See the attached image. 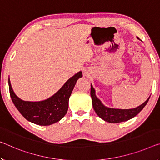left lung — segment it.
Instances as JSON below:
<instances>
[{"mask_svg":"<svg viewBox=\"0 0 160 160\" xmlns=\"http://www.w3.org/2000/svg\"><path fill=\"white\" fill-rule=\"evenodd\" d=\"M90 95L92 98V102L94 110L97 115L105 120L110 123H118L121 122L128 121L130 119L133 118L140 112L147 105L149 101V99L145 102L142 104L135 108L132 109H115L108 108L103 105L102 102L99 100L95 95V90L94 89L92 85H91Z\"/></svg>","mask_w":160,"mask_h":160,"instance_id":"obj_1","label":"left lung"}]
</instances>
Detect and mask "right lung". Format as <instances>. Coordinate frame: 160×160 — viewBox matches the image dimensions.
Wrapping results in <instances>:
<instances>
[{"label": "right lung", "instance_id": "obj_1", "mask_svg": "<svg viewBox=\"0 0 160 160\" xmlns=\"http://www.w3.org/2000/svg\"><path fill=\"white\" fill-rule=\"evenodd\" d=\"M80 71L71 77L62 87L47 100L38 102L24 101L14 93L8 78L10 95L21 115L31 122L38 125H50L60 121L68 112V102L77 80L82 78Z\"/></svg>", "mask_w": 160, "mask_h": 160}]
</instances>
